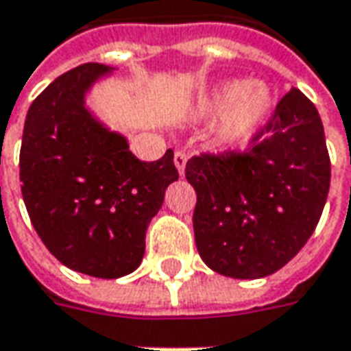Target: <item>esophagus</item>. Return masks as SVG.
Segmentation results:
<instances>
[{
    "label": "esophagus",
    "instance_id": "1",
    "mask_svg": "<svg viewBox=\"0 0 351 351\" xmlns=\"http://www.w3.org/2000/svg\"><path fill=\"white\" fill-rule=\"evenodd\" d=\"M173 164H176V168L180 173H183V169H185V164H187V154L183 152V150H178L176 154H173Z\"/></svg>",
    "mask_w": 351,
    "mask_h": 351
}]
</instances>
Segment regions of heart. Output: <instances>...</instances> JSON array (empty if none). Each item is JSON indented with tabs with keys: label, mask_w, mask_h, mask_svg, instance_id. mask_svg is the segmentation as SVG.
Returning a JSON list of instances; mask_svg holds the SVG:
<instances>
[{
	"label": "heart",
	"mask_w": 351,
	"mask_h": 351,
	"mask_svg": "<svg viewBox=\"0 0 351 351\" xmlns=\"http://www.w3.org/2000/svg\"><path fill=\"white\" fill-rule=\"evenodd\" d=\"M224 117L223 134L232 144H240L262 127L271 113V97L263 88H254L252 82H230L217 89L207 99L210 115Z\"/></svg>",
	"instance_id": "b5f03b06"
}]
</instances>
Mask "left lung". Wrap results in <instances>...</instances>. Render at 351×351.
Returning <instances> with one entry per match:
<instances>
[{
  "instance_id": "1",
  "label": "left lung",
  "mask_w": 351,
  "mask_h": 351,
  "mask_svg": "<svg viewBox=\"0 0 351 351\" xmlns=\"http://www.w3.org/2000/svg\"><path fill=\"white\" fill-rule=\"evenodd\" d=\"M185 178L197 193L199 256L234 279L271 276L315 232L330 189V156L315 103L291 89L244 150L201 152Z\"/></svg>"
}]
</instances>
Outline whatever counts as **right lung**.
Returning <instances> with one entry per match:
<instances>
[{
    "label": "right lung",
    "instance_id": "obj_1",
    "mask_svg": "<svg viewBox=\"0 0 351 351\" xmlns=\"http://www.w3.org/2000/svg\"><path fill=\"white\" fill-rule=\"evenodd\" d=\"M109 68L88 62L58 75L29 107L19 154L21 193L36 234L66 267L101 279L134 271L146 228L180 178L173 150L142 162L84 107Z\"/></svg>",
    "mask_w": 351,
    "mask_h": 351
}]
</instances>
